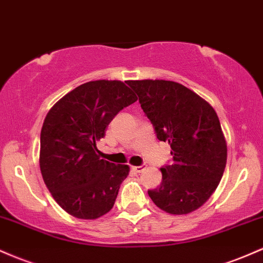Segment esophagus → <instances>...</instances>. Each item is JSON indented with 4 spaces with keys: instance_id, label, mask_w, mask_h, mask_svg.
I'll return each mask as SVG.
<instances>
[{
    "instance_id": "obj_1",
    "label": "esophagus",
    "mask_w": 263,
    "mask_h": 263,
    "mask_svg": "<svg viewBox=\"0 0 263 263\" xmlns=\"http://www.w3.org/2000/svg\"><path fill=\"white\" fill-rule=\"evenodd\" d=\"M146 169V165L145 164H143V165H140V166H133V170L135 171V173H143L144 170Z\"/></svg>"
}]
</instances>
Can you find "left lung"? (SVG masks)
Here are the masks:
<instances>
[{
    "instance_id": "obj_1",
    "label": "left lung",
    "mask_w": 263,
    "mask_h": 263,
    "mask_svg": "<svg viewBox=\"0 0 263 263\" xmlns=\"http://www.w3.org/2000/svg\"><path fill=\"white\" fill-rule=\"evenodd\" d=\"M160 141L171 146L173 164L150 199L173 215L195 211L210 199L223 175L227 146L216 111L201 97L171 81H128Z\"/></svg>"
}]
</instances>
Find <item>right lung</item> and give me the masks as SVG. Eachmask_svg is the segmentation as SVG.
I'll list each match as a JSON object with an SVG mask.
<instances>
[{
  "label": "right lung",
  "mask_w": 263,
  "mask_h": 263,
  "mask_svg": "<svg viewBox=\"0 0 263 263\" xmlns=\"http://www.w3.org/2000/svg\"><path fill=\"white\" fill-rule=\"evenodd\" d=\"M137 96L120 81L84 83L58 100L41 130L40 166L53 199L72 216L94 220L113 208L128 165L100 159L97 141Z\"/></svg>",
  "instance_id": "1"
}]
</instances>
